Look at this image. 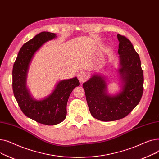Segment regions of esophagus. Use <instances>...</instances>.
Listing matches in <instances>:
<instances>
[{
  "mask_svg": "<svg viewBox=\"0 0 159 159\" xmlns=\"http://www.w3.org/2000/svg\"><path fill=\"white\" fill-rule=\"evenodd\" d=\"M77 77H78L79 80L82 83L85 82L86 80V79H88L86 73H84V72H83V71H80V72L79 73V74L77 75Z\"/></svg>",
  "mask_w": 159,
  "mask_h": 159,
  "instance_id": "1",
  "label": "esophagus"
}]
</instances>
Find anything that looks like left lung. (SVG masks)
I'll return each mask as SVG.
<instances>
[{"mask_svg": "<svg viewBox=\"0 0 159 159\" xmlns=\"http://www.w3.org/2000/svg\"><path fill=\"white\" fill-rule=\"evenodd\" d=\"M117 39L119 90L110 93L107 77L97 73L91 74L82 84L91 115L104 122L119 120L127 116L139 103L143 93L144 76L139 55L129 39L119 34Z\"/></svg>", "mask_w": 159, "mask_h": 159, "instance_id": "obj_1", "label": "left lung"}]
</instances>
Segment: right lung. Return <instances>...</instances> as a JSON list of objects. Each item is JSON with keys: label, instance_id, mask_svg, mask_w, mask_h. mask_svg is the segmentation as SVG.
Masks as SVG:
<instances>
[{"label": "right lung", "instance_id": "right-lung-1", "mask_svg": "<svg viewBox=\"0 0 159 159\" xmlns=\"http://www.w3.org/2000/svg\"><path fill=\"white\" fill-rule=\"evenodd\" d=\"M57 38L55 33L41 32L20 49L13 68V94L20 108L28 118L46 125H56L66 117V106L75 88L80 85L77 78L57 82L51 93L40 99L33 97L27 87L30 65L35 54L47 42Z\"/></svg>", "mask_w": 159, "mask_h": 159}]
</instances>
